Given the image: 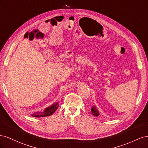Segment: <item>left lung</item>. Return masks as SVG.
Instances as JSON below:
<instances>
[{
  "mask_svg": "<svg viewBox=\"0 0 148 148\" xmlns=\"http://www.w3.org/2000/svg\"><path fill=\"white\" fill-rule=\"evenodd\" d=\"M91 113L94 116H96V117H97V116L99 115V112L96 109V107L94 106H92L91 109Z\"/></svg>",
  "mask_w": 148,
  "mask_h": 148,
  "instance_id": "8db88e82",
  "label": "left lung"
}]
</instances>
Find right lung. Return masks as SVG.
Masks as SVG:
<instances>
[{
  "mask_svg": "<svg viewBox=\"0 0 148 148\" xmlns=\"http://www.w3.org/2000/svg\"><path fill=\"white\" fill-rule=\"evenodd\" d=\"M59 103L57 102L56 104L52 105L51 106L47 107L43 112H38L37 113H34L32 115L34 117H47L52 114H53L59 107Z\"/></svg>",
  "mask_w": 148,
  "mask_h": 148,
  "instance_id": "add662e5",
  "label": "right lung"
}]
</instances>
